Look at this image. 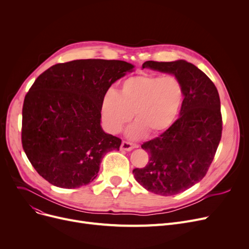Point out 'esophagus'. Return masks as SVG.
Wrapping results in <instances>:
<instances>
[{
  "mask_svg": "<svg viewBox=\"0 0 249 249\" xmlns=\"http://www.w3.org/2000/svg\"><path fill=\"white\" fill-rule=\"evenodd\" d=\"M137 145L133 144L131 142H127V141H123L122 144H121V149L122 150H126V151H130L132 150L133 148H136Z\"/></svg>",
  "mask_w": 249,
  "mask_h": 249,
  "instance_id": "34e87169",
  "label": "esophagus"
}]
</instances>
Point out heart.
<instances>
[{
  "label": "heart",
  "instance_id": "1",
  "mask_svg": "<svg viewBox=\"0 0 249 249\" xmlns=\"http://www.w3.org/2000/svg\"><path fill=\"white\" fill-rule=\"evenodd\" d=\"M184 90L175 76L138 74L126 78L119 91L110 89L102 104V120L111 133H119L132 120L127 136L139 139L171 126L178 114Z\"/></svg>",
  "mask_w": 249,
  "mask_h": 249
}]
</instances>
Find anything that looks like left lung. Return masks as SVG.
I'll return each instance as SVG.
<instances>
[{"label":"left lung","mask_w":249,"mask_h":249,"mask_svg":"<svg viewBox=\"0 0 249 249\" xmlns=\"http://www.w3.org/2000/svg\"><path fill=\"white\" fill-rule=\"evenodd\" d=\"M142 69L173 74L184 90L178 120L159 137L143 143L148 163L133 169L145 190L174 196L199 182L214 160L222 135L220 98L210 78L186 60L145 61Z\"/></svg>","instance_id":"obj_1"}]
</instances>
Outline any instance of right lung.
I'll return each mask as SVG.
<instances>
[{
  "label": "right lung",
  "mask_w": 249,
  "mask_h": 249,
  "mask_svg": "<svg viewBox=\"0 0 249 249\" xmlns=\"http://www.w3.org/2000/svg\"><path fill=\"white\" fill-rule=\"evenodd\" d=\"M123 60L77 59L39 75L24 100L22 145L36 172L51 185L75 189L93 181L121 139L101 126L109 88L132 72Z\"/></svg>",
  "instance_id": "right-lung-1"
}]
</instances>
